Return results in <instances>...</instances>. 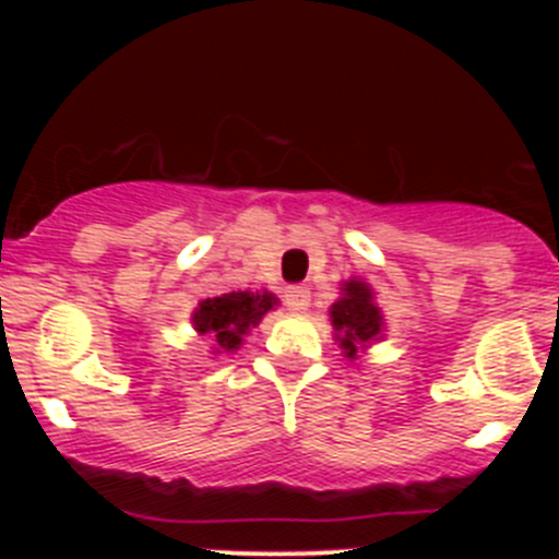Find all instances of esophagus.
Wrapping results in <instances>:
<instances>
[{"label":"esophagus","mask_w":559,"mask_h":559,"mask_svg":"<svg viewBox=\"0 0 559 559\" xmlns=\"http://www.w3.org/2000/svg\"><path fill=\"white\" fill-rule=\"evenodd\" d=\"M285 305H288V310H308L310 305L308 285H290V288H285Z\"/></svg>","instance_id":"esophagus-1"}]
</instances>
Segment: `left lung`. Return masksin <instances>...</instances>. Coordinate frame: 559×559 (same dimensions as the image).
Instances as JSON below:
<instances>
[{"instance_id": "1", "label": "left lung", "mask_w": 559, "mask_h": 559, "mask_svg": "<svg viewBox=\"0 0 559 559\" xmlns=\"http://www.w3.org/2000/svg\"><path fill=\"white\" fill-rule=\"evenodd\" d=\"M330 322L347 358H355L358 349H367L383 335V313L374 305L372 288L360 280L344 283L341 299L330 308Z\"/></svg>"}]
</instances>
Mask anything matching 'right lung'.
<instances>
[{
	"mask_svg": "<svg viewBox=\"0 0 559 559\" xmlns=\"http://www.w3.org/2000/svg\"><path fill=\"white\" fill-rule=\"evenodd\" d=\"M276 296L263 290V294H251V290H237V294H221L204 299L192 313V324L201 335H210L215 341L218 353H235L251 328L263 322V316L274 310Z\"/></svg>",
	"mask_w": 559,
	"mask_h": 559,
	"instance_id": "right-lung-1",
	"label": "right lung"
}]
</instances>
